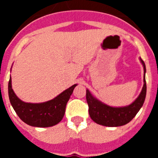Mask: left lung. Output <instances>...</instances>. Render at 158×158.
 <instances>
[{"label": "left lung", "instance_id": "1", "mask_svg": "<svg viewBox=\"0 0 158 158\" xmlns=\"http://www.w3.org/2000/svg\"><path fill=\"white\" fill-rule=\"evenodd\" d=\"M139 59L144 69V85L139 96L129 105L124 107H111L99 100L92 95L89 89H86V100L89 104V115L95 123L110 127L123 126L132 120L139 112L144 104L146 95V83L145 78L146 72V65L142 58H140Z\"/></svg>", "mask_w": 158, "mask_h": 158}]
</instances>
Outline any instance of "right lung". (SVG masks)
<instances>
[{
    "mask_svg": "<svg viewBox=\"0 0 158 158\" xmlns=\"http://www.w3.org/2000/svg\"><path fill=\"white\" fill-rule=\"evenodd\" d=\"M77 85L60 93L54 99L43 103H26L17 97L8 81V96L13 109L23 122L35 127H49L58 124L65 115V106Z\"/></svg>",
    "mask_w": 158,
    "mask_h": 158,
    "instance_id": "right-lung-1",
    "label": "right lung"
}]
</instances>
